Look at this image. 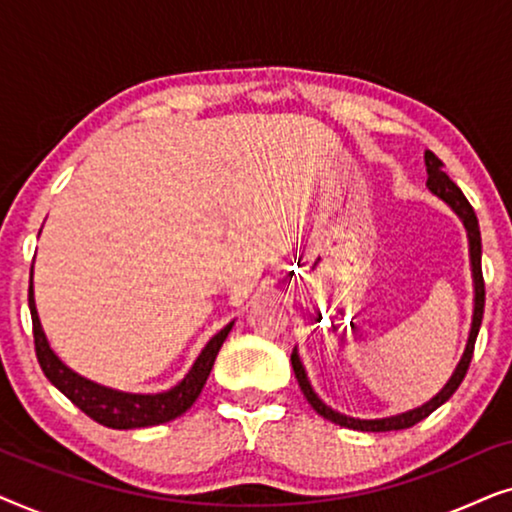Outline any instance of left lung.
Segmentation results:
<instances>
[{
  "instance_id": "left-lung-1",
  "label": "left lung",
  "mask_w": 512,
  "mask_h": 512,
  "mask_svg": "<svg viewBox=\"0 0 512 512\" xmlns=\"http://www.w3.org/2000/svg\"><path fill=\"white\" fill-rule=\"evenodd\" d=\"M424 163H426V174H429V179H426V186H429L431 191L438 195V198H443L447 205H450L454 212L461 216V221H464V226L468 230V244H471L473 282H475V307H473V324H471V335H468V342H466V352H464V356H461L457 370H454V375L450 377V382L445 384L443 391L433 396L429 403H424L422 408L403 412V415H396V417H387V419H354V417L340 415V412L331 410L326 403L319 401V396L314 394L312 387H310V380H307L303 363H300L296 349H293L291 366H293V373H296V380L300 384V391H303L305 398H307V403H310L321 417L328 419V422L345 426V429H354V431H401V429H410V426H415L417 422H422V419L429 417L433 410H438L445 401H450V396L459 389V384L464 382V377L468 373V366H471L475 340H478L482 314H485V279H482V240H480L478 216H475L471 202L466 200V195L461 193V188L454 184V181L443 172V163H440L436 153L426 151L424 153Z\"/></svg>"
}]
</instances>
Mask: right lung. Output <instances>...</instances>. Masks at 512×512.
<instances>
[{
    "instance_id": "add662e5",
    "label": "right lung",
    "mask_w": 512,
    "mask_h": 512,
    "mask_svg": "<svg viewBox=\"0 0 512 512\" xmlns=\"http://www.w3.org/2000/svg\"><path fill=\"white\" fill-rule=\"evenodd\" d=\"M30 314H32V333H34V352H37V361L44 375L55 384L76 408L86 412L90 419L97 424L109 426V429H142V426H158L165 422H172L184 415V412L195 403L200 396L202 387H205L209 373L216 361V354L228 338L233 321L226 328H221L207 347L202 349L198 361L188 370V375L181 380L177 387L163 394H123V391H114L100 384L86 380V377L76 375L69 370L53 349L48 347V340L44 331H41L37 307H34V293H32V272H30Z\"/></svg>"
}]
</instances>
